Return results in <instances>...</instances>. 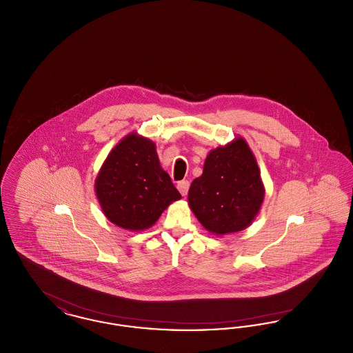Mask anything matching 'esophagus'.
<instances>
[{
  "label": "esophagus",
  "mask_w": 353,
  "mask_h": 353,
  "mask_svg": "<svg viewBox=\"0 0 353 353\" xmlns=\"http://www.w3.org/2000/svg\"><path fill=\"white\" fill-rule=\"evenodd\" d=\"M177 189H179V192L183 194V196H186L188 194V190H189V181H180L179 184H177Z\"/></svg>",
  "instance_id": "1"
}]
</instances>
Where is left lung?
Listing matches in <instances>:
<instances>
[{
  "label": "left lung",
  "mask_w": 353,
  "mask_h": 353,
  "mask_svg": "<svg viewBox=\"0 0 353 353\" xmlns=\"http://www.w3.org/2000/svg\"><path fill=\"white\" fill-rule=\"evenodd\" d=\"M265 186L256 160L242 137L209 152L188 202L202 226L213 234L246 229L259 213Z\"/></svg>",
  "instance_id": "obj_1"
}]
</instances>
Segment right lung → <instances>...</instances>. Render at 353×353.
Returning <instances> with one entry per match:
<instances>
[{"label": "right lung", "instance_id": "add662e5", "mask_svg": "<svg viewBox=\"0 0 353 353\" xmlns=\"http://www.w3.org/2000/svg\"><path fill=\"white\" fill-rule=\"evenodd\" d=\"M104 216L119 228L144 230L181 199L168 173L161 168L156 145L132 132L110 152L95 180Z\"/></svg>", "mask_w": 353, "mask_h": 353}]
</instances>
